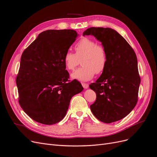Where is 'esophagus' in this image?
Instances as JSON below:
<instances>
[{
    "mask_svg": "<svg viewBox=\"0 0 157 157\" xmlns=\"http://www.w3.org/2000/svg\"><path fill=\"white\" fill-rule=\"evenodd\" d=\"M82 85L84 89H87V88L89 87V85H88L87 83H82Z\"/></svg>",
    "mask_w": 157,
    "mask_h": 157,
    "instance_id": "34e87169",
    "label": "esophagus"
}]
</instances>
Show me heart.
<instances>
[{"label": "heart", "mask_w": 157, "mask_h": 157, "mask_svg": "<svg viewBox=\"0 0 157 157\" xmlns=\"http://www.w3.org/2000/svg\"><path fill=\"white\" fill-rule=\"evenodd\" d=\"M75 53L67 51L64 55L63 61L70 71L75 69L82 60V66L72 74V78L79 81H87L94 77L95 74H101L106 68L107 56L105 48L96 40L83 38L75 44Z\"/></svg>", "instance_id": "heart-1"}]
</instances>
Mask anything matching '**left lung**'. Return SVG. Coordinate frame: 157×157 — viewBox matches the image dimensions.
<instances>
[{
	"instance_id": "left-lung-1",
	"label": "left lung",
	"mask_w": 157,
	"mask_h": 157,
	"mask_svg": "<svg viewBox=\"0 0 157 157\" xmlns=\"http://www.w3.org/2000/svg\"><path fill=\"white\" fill-rule=\"evenodd\" d=\"M92 35L106 50L107 66L95 83L89 85L96 94L90 106L94 117L104 123L125 117L138 101L140 77L134 50L117 31L109 28L91 27L83 36Z\"/></svg>"
}]
</instances>
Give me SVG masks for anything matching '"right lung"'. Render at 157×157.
<instances>
[{"label": "right lung", "mask_w": 157, "mask_h": 157, "mask_svg": "<svg viewBox=\"0 0 157 157\" xmlns=\"http://www.w3.org/2000/svg\"><path fill=\"white\" fill-rule=\"evenodd\" d=\"M74 30L40 33L24 50L16 77L21 108L37 122L52 125L65 117L71 98L83 89L71 82L63 57L76 39Z\"/></svg>", "instance_id": "obj_1"}]
</instances>
